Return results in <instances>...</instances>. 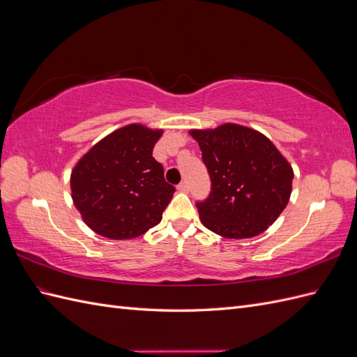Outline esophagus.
<instances>
[{
    "label": "esophagus",
    "mask_w": 357,
    "mask_h": 357,
    "mask_svg": "<svg viewBox=\"0 0 357 357\" xmlns=\"http://www.w3.org/2000/svg\"><path fill=\"white\" fill-rule=\"evenodd\" d=\"M177 189H178V192H183V193H186V192H189V185L186 181H181L180 185L177 186Z\"/></svg>",
    "instance_id": "obj_1"
}]
</instances>
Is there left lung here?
<instances>
[{
    "instance_id": "1",
    "label": "left lung",
    "mask_w": 357,
    "mask_h": 357,
    "mask_svg": "<svg viewBox=\"0 0 357 357\" xmlns=\"http://www.w3.org/2000/svg\"><path fill=\"white\" fill-rule=\"evenodd\" d=\"M211 178L210 197L198 202L199 220L223 238L265 232L290 199L294 168L262 132L238 123L190 129Z\"/></svg>"
}]
</instances>
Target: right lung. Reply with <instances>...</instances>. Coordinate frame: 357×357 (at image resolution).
Returning <instances> with one entry per match:
<instances>
[{
  "label": "right lung",
  "mask_w": 357,
  "mask_h": 357,
  "mask_svg": "<svg viewBox=\"0 0 357 357\" xmlns=\"http://www.w3.org/2000/svg\"><path fill=\"white\" fill-rule=\"evenodd\" d=\"M164 129L129 123L101 138L71 169V198L83 222L110 240H132L156 226L174 195L152 156Z\"/></svg>",
  "instance_id": "right-lung-1"
}]
</instances>
